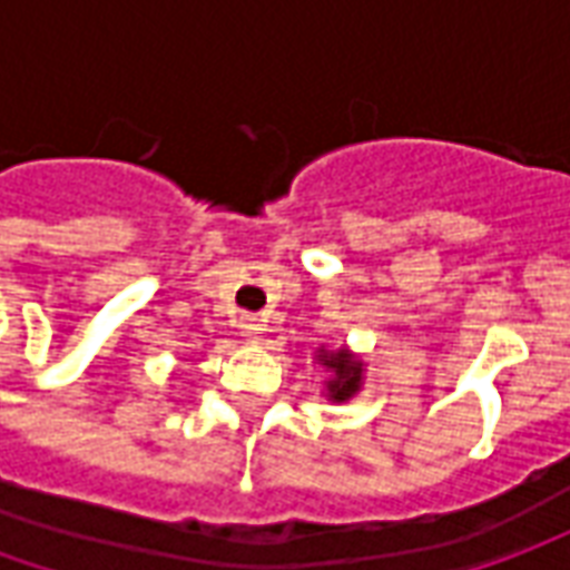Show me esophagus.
<instances>
[{"mask_svg":"<svg viewBox=\"0 0 570 570\" xmlns=\"http://www.w3.org/2000/svg\"><path fill=\"white\" fill-rule=\"evenodd\" d=\"M237 326H240V333L249 335V338H259L262 326H265V323H262L259 314H240V321H237Z\"/></svg>","mask_w":570,"mask_h":570,"instance_id":"esophagus-1","label":"esophagus"}]
</instances>
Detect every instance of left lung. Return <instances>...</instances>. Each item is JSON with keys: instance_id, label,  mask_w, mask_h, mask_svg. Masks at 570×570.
Wrapping results in <instances>:
<instances>
[{"instance_id": "1", "label": "left lung", "mask_w": 570, "mask_h": 570, "mask_svg": "<svg viewBox=\"0 0 570 570\" xmlns=\"http://www.w3.org/2000/svg\"><path fill=\"white\" fill-rule=\"evenodd\" d=\"M323 366H330L335 372V379L330 382V396L333 400H347L351 394H357L360 387V363L347 357L345 351H338V354H323Z\"/></svg>"}]
</instances>
